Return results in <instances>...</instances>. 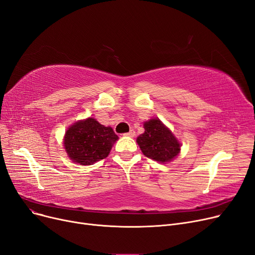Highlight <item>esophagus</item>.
Instances as JSON below:
<instances>
[{
  "instance_id": "esophagus-1",
  "label": "esophagus",
  "mask_w": 255,
  "mask_h": 255,
  "mask_svg": "<svg viewBox=\"0 0 255 255\" xmlns=\"http://www.w3.org/2000/svg\"><path fill=\"white\" fill-rule=\"evenodd\" d=\"M123 135H126V136H130V137H133L135 135V131L134 130H130L129 132H127V133H124Z\"/></svg>"
}]
</instances>
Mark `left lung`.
<instances>
[{
  "label": "left lung",
  "mask_w": 255,
  "mask_h": 255,
  "mask_svg": "<svg viewBox=\"0 0 255 255\" xmlns=\"http://www.w3.org/2000/svg\"><path fill=\"white\" fill-rule=\"evenodd\" d=\"M145 132L136 141L147 157L159 162L170 161L178 155L180 143L158 119H152L143 124Z\"/></svg>",
  "instance_id": "left-lung-1"
}]
</instances>
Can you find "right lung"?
Masks as SVG:
<instances>
[{
    "mask_svg": "<svg viewBox=\"0 0 255 255\" xmlns=\"http://www.w3.org/2000/svg\"><path fill=\"white\" fill-rule=\"evenodd\" d=\"M118 138L112 127H105L90 118L77 122L68 129L64 147L73 161L83 165L93 164L108 156Z\"/></svg>",
    "mask_w": 255,
    "mask_h": 255,
    "instance_id": "add662e5",
    "label": "right lung"
}]
</instances>
